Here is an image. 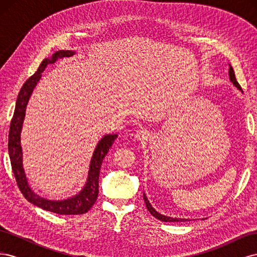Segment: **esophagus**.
<instances>
[{
    "label": "esophagus",
    "mask_w": 257,
    "mask_h": 257,
    "mask_svg": "<svg viewBox=\"0 0 257 257\" xmlns=\"http://www.w3.org/2000/svg\"><path fill=\"white\" fill-rule=\"evenodd\" d=\"M148 136H149V133H148V131L145 128L138 130L135 134V137L138 139V141H146Z\"/></svg>",
    "instance_id": "34e87169"
}]
</instances>
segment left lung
Wrapping results in <instances>:
<instances>
[{
    "label": "left lung",
    "mask_w": 257,
    "mask_h": 257,
    "mask_svg": "<svg viewBox=\"0 0 257 257\" xmlns=\"http://www.w3.org/2000/svg\"><path fill=\"white\" fill-rule=\"evenodd\" d=\"M228 74H229V79H230V81L232 82V84H234L238 90H240L241 92H242V89H241L240 84L238 83V81H237V79H236L234 69H232V67H231L230 65H229V72H228ZM144 199H145V203H146V207H147V209H148V211H149L154 217H157L158 220H160V221H162V222H184V221H188V219H179V217H170V216L163 215V214L159 213V212L157 211V210H155V209L151 206V204L149 203V200H148V198H147L145 193H144Z\"/></svg>",
    "instance_id": "obj_1"
}]
</instances>
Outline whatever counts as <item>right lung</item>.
Returning a JSON list of instances; mask_svg holds the SVG:
<instances>
[{"instance_id":"obj_1","label":"right lung","mask_w":257,"mask_h":257,"mask_svg":"<svg viewBox=\"0 0 257 257\" xmlns=\"http://www.w3.org/2000/svg\"><path fill=\"white\" fill-rule=\"evenodd\" d=\"M74 54L75 51L72 50H59L57 52H54L51 58H46L41 63L36 73L31 76L30 78L23 83L16 100V106H15V111L11 122L9 134V153L11 164L14 176L16 178L18 188L21 191L22 195L25 196L30 203H32L33 205L44 210H47V211L58 214L66 215L85 213L89 211L93 205H94L98 196V177L100 166H102L104 158L107 155L108 151H109L114 139L118 137V135H105L98 142L91 159L87 182H85L83 189L78 194H76L73 197H69L63 200H49L35 194L28 183V179L25 174V169H23L22 164V148L20 143V134L22 130L23 120H25L26 116V109L30 96L32 94L35 85L40 81L42 73L45 71V68L49 64H53L54 62H57L59 59L72 57Z\"/></svg>"}]
</instances>
